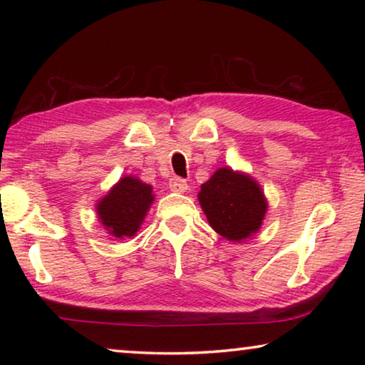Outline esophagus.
<instances>
[{
    "label": "esophagus",
    "mask_w": 365,
    "mask_h": 365,
    "mask_svg": "<svg viewBox=\"0 0 365 365\" xmlns=\"http://www.w3.org/2000/svg\"><path fill=\"white\" fill-rule=\"evenodd\" d=\"M169 188L172 191H177V193H183V191H187L188 188V183L183 180V178H178V177H174L170 178L169 182Z\"/></svg>",
    "instance_id": "obj_1"
}]
</instances>
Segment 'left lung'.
Segmentation results:
<instances>
[{"instance_id": "8db88e82", "label": "left lung", "mask_w": 365, "mask_h": 365, "mask_svg": "<svg viewBox=\"0 0 365 365\" xmlns=\"http://www.w3.org/2000/svg\"><path fill=\"white\" fill-rule=\"evenodd\" d=\"M197 200L209 225L228 242H245L262 225L267 201L256 180L222 168L201 185Z\"/></svg>"}]
</instances>
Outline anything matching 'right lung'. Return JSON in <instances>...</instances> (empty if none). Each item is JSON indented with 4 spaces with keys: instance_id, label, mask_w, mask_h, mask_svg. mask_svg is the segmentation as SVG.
Instances as JSON below:
<instances>
[{
    "instance_id": "1",
    "label": "right lung",
    "mask_w": 365,
    "mask_h": 365,
    "mask_svg": "<svg viewBox=\"0 0 365 365\" xmlns=\"http://www.w3.org/2000/svg\"><path fill=\"white\" fill-rule=\"evenodd\" d=\"M154 201L153 187L137 177H122L96 205L98 219L115 238L133 237Z\"/></svg>"
}]
</instances>
